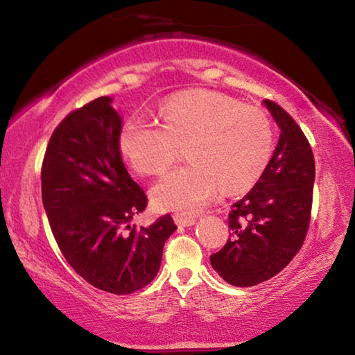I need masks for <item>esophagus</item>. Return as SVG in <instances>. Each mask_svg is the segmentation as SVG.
I'll list each match as a JSON object with an SVG mask.
<instances>
[{
	"label": "esophagus",
	"instance_id": "34e87169",
	"mask_svg": "<svg viewBox=\"0 0 355 355\" xmlns=\"http://www.w3.org/2000/svg\"><path fill=\"white\" fill-rule=\"evenodd\" d=\"M173 220L178 227H191L196 224V218H191V216H184V214H175L173 216Z\"/></svg>",
	"mask_w": 355,
	"mask_h": 355
}]
</instances>
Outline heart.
Here are the masks:
<instances>
[{
    "instance_id": "1",
    "label": "heart",
    "mask_w": 355,
    "mask_h": 355,
    "mask_svg": "<svg viewBox=\"0 0 355 355\" xmlns=\"http://www.w3.org/2000/svg\"><path fill=\"white\" fill-rule=\"evenodd\" d=\"M161 122L131 116L119 139L125 158L142 173L164 172L186 146L191 163L166 173L152 188L159 211L192 214L214 199L220 184L227 191L248 188L272 155L266 114L224 94L177 95L161 110Z\"/></svg>"
}]
</instances>
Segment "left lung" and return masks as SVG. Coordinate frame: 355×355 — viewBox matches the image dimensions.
<instances>
[{
    "instance_id": "1",
    "label": "left lung",
    "mask_w": 355,
    "mask_h": 355,
    "mask_svg": "<svg viewBox=\"0 0 355 355\" xmlns=\"http://www.w3.org/2000/svg\"><path fill=\"white\" fill-rule=\"evenodd\" d=\"M263 105L280 130L266 169L228 214L230 238L209 257L227 284L254 286L279 274L302 248L315 183L313 152L302 130L274 101Z\"/></svg>"
}]
</instances>
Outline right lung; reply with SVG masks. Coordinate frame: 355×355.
I'll use <instances>...</instances> for the list:
<instances>
[{"label":"right lung","instance_id":"right-lung-1","mask_svg":"<svg viewBox=\"0 0 355 355\" xmlns=\"http://www.w3.org/2000/svg\"><path fill=\"white\" fill-rule=\"evenodd\" d=\"M120 133L111 97L69 114L48 142L42 200L70 266L98 290L131 294L156 277L177 225L171 214L148 227L130 224L146 209L147 196L123 164Z\"/></svg>","mask_w":355,"mask_h":355}]
</instances>
